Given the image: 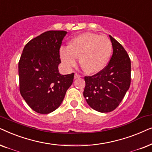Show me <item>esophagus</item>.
Instances as JSON below:
<instances>
[{"mask_svg":"<svg viewBox=\"0 0 152 152\" xmlns=\"http://www.w3.org/2000/svg\"><path fill=\"white\" fill-rule=\"evenodd\" d=\"M80 77H81V76H80V74H77V73H76V74H74V78H75V79H76V78H79Z\"/></svg>","mask_w":152,"mask_h":152,"instance_id":"esophagus-1","label":"esophagus"}]
</instances>
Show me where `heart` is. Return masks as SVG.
Segmentation results:
<instances>
[{"label":"heart","mask_w":152,"mask_h":152,"mask_svg":"<svg viewBox=\"0 0 152 152\" xmlns=\"http://www.w3.org/2000/svg\"><path fill=\"white\" fill-rule=\"evenodd\" d=\"M111 53L112 44L107 36L83 32L71 39L67 48H60V56L66 68L76 66L80 58L84 72L93 74L106 67Z\"/></svg>","instance_id":"heart-1"}]
</instances>
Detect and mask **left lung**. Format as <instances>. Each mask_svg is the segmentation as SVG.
I'll list each match as a JSON object with an SVG mask.
<instances>
[{"mask_svg":"<svg viewBox=\"0 0 152 152\" xmlns=\"http://www.w3.org/2000/svg\"><path fill=\"white\" fill-rule=\"evenodd\" d=\"M113 52L108 65L91 76H85L83 96L89 106L100 113L114 110L131 84V60L124 47L112 36Z\"/></svg>","mask_w":152,"mask_h":152,"instance_id":"left-lung-1","label":"left lung"}]
</instances>
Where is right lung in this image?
I'll use <instances>...</instances> for the list:
<instances>
[{
	"label": "right lung",
	"instance_id": "right-lung-1",
	"mask_svg": "<svg viewBox=\"0 0 152 152\" xmlns=\"http://www.w3.org/2000/svg\"><path fill=\"white\" fill-rule=\"evenodd\" d=\"M67 32L49 30L26 44L19 62V90L35 112L48 114L62 104L74 73L61 75L60 48Z\"/></svg>",
	"mask_w": 152,
	"mask_h": 152
}]
</instances>
